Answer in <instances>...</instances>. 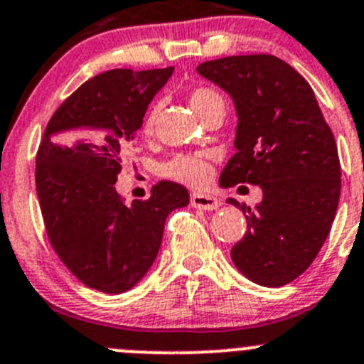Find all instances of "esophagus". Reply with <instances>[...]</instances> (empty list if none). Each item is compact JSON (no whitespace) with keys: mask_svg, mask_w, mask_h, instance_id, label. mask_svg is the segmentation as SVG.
<instances>
[{"mask_svg":"<svg viewBox=\"0 0 364 364\" xmlns=\"http://www.w3.org/2000/svg\"><path fill=\"white\" fill-rule=\"evenodd\" d=\"M190 205L193 208H199V210H217L220 206V201L213 196H206V193H196L193 192L190 196Z\"/></svg>","mask_w":364,"mask_h":364,"instance_id":"1","label":"esophagus"}]
</instances>
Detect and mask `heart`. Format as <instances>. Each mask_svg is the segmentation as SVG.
Returning a JSON list of instances; mask_svg holds the SVG:
<instances>
[{
	"instance_id": "heart-1",
	"label": "heart",
	"mask_w": 364,
	"mask_h": 364,
	"mask_svg": "<svg viewBox=\"0 0 364 364\" xmlns=\"http://www.w3.org/2000/svg\"><path fill=\"white\" fill-rule=\"evenodd\" d=\"M188 102L192 105V109L199 114V117H205L208 111H212L217 105H224V98L220 97V93H217L212 87H193L188 91ZM156 117H158V104H151L145 111L144 118H141L140 131L144 134H151L152 129H154ZM159 172L161 176L168 179H174V181L185 183L190 186H201L205 185L206 179L210 176V168L203 159L196 158V156L188 154H178L174 158H171L168 161L163 163L159 166Z\"/></svg>"
}]
</instances>
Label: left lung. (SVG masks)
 <instances>
[{"instance_id": "left-lung-1", "label": "left lung", "mask_w": 364, "mask_h": 364, "mask_svg": "<svg viewBox=\"0 0 364 364\" xmlns=\"http://www.w3.org/2000/svg\"><path fill=\"white\" fill-rule=\"evenodd\" d=\"M198 73L235 102L237 152L219 183L260 185L262 201L247 208V232L232 247L237 269L264 287L300 277L320 253L341 193L334 134L314 91L293 66L267 53L199 64Z\"/></svg>"}]
</instances>
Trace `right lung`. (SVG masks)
I'll use <instances>...</instances> for the list:
<instances>
[{
    "label": "right lung",
    "instance_id": "1",
    "mask_svg": "<svg viewBox=\"0 0 364 364\" xmlns=\"http://www.w3.org/2000/svg\"><path fill=\"white\" fill-rule=\"evenodd\" d=\"M174 68L109 70L57 107L36 156V190L50 244L91 289L134 287L156 260L168 213L188 205L185 186L159 181L151 198L125 205L114 190L122 149Z\"/></svg>",
    "mask_w": 364,
    "mask_h": 364
}]
</instances>
